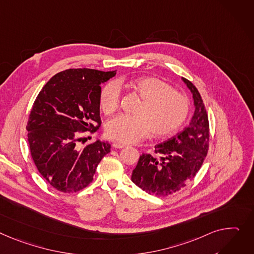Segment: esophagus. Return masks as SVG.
Masks as SVG:
<instances>
[{
  "mask_svg": "<svg viewBox=\"0 0 254 254\" xmlns=\"http://www.w3.org/2000/svg\"><path fill=\"white\" fill-rule=\"evenodd\" d=\"M112 146H113V148H115V149H123V148H125V147H127L125 144H122V143H118V142H114L113 144H112Z\"/></svg>",
  "mask_w": 254,
  "mask_h": 254,
  "instance_id": "esophagus-1",
  "label": "esophagus"
}]
</instances>
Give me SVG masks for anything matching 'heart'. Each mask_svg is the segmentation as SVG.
<instances>
[{"mask_svg":"<svg viewBox=\"0 0 254 254\" xmlns=\"http://www.w3.org/2000/svg\"><path fill=\"white\" fill-rule=\"evenodd\" d=\"M131 87L142 99L134 110V116L120 115L106 126L107 136L125 144H133L151 131L155 138L170 136L187 120L190 103L187 97L173 90L167 82L156 77H141ZM121 102V90L109 82L101 90L100 110L106 115L114 113Z\"/></svg>","mask_w":254,"mask_h":254,"instance_id":"heart-1","label":"heart"}]
</instances>
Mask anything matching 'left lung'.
<instances>
[{"label": "left lung", "mask_w": 254, "mask_h": 254, "mask_svg": "<svg viewBox=\"0 0 254 254\" xmlns=\"http://www.w3.org/2000/svg\"><path fill=\"white\" fill-rule=\"evenodd\" d=\"M194 99L195 112L188 127L176 136L155 146V153L142 154L131 181L150 195L174 194L192 181L203 163L209 147L208 115L200 93L183 77Z\"/></svg>", "instance_id": "obj_1"}]
</instances>
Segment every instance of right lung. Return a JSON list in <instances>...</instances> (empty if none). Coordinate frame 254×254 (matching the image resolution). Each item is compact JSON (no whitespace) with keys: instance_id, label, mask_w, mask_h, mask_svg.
<instances>
[{"instance_id":"obj_1","label":"right lung","mask_w":254,"mask_h":254,"mask_svg":"<svg viewBox=\"0 0 254 254\" xmlns=\"http://www.w3.org/2000/svg\"><path fill=\"white\" fill-rule=\"evenodd\" d=\"M116 71L66 69L55 74L39 93L26 126L31 158L42 177L56 190L74 193L92 183L96 168L110 152L97 140L79 149L83 131L101 126L100 84Z\"/></svg>"}]
</instances>
